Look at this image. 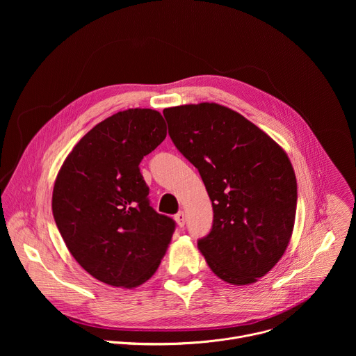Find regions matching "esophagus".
Instances as JSON below:
<instances>
[{
    "instance_id": "esophagus-1",
    "label": "esophagus",
    "mask_w": 356,
    "mask_h": 356,
    "mask_svg": "<svg viewBox=\"0 0 356 356\" xmlns=\"http://www.w3.org/2000/svg\"><path fill=\"white\" fill-rule=\"evenodd\" d=\"M175 220H176L177 227L183 228V227H184V224H186V214H184L183 211H180V213H177V214L175 216Z\"/></svg>"
}]
</instances>
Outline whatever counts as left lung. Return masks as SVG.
<instances>
[{
	"label": "left lung",
	"mask_w": 356,
	"mask_h": 356,
	"mask_svg": "<svg viewBox=\"0 0 356 356\" xmlns=\"http://www.w3.org/2000/svg\"><path fill=\"white\" fill-rule=\"evenodd\" d=\"M169 135L200 172L213 201V228L198 249L221 280L258 282L290 242L297 181L283 147L236 111L216 104L163 110Z\"/></svg>",
	"instance_id": "left-lung-1"
}]
</instances>
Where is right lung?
Returning a JSON list of instances; mask_svg holds the SVG:
<instances>
[{
  "label": "right lung",
  "mask_w": 356,
  "mask_h": 356,
  "mask_svg": "<svg viewBox=\"0 0 356 356\" xmlns=\"http://www.w3.org/2000/svg\"><path fill=\"white\" fill-rule=\"evenodd\" d=\"M166 134L159 111H120L88 131L58 173L52 211L59 232L77 264L106 284H143L172 241L175 221L149 206L139 172Z\"/></svg>",
  "instance_id": "1"
}]
</instances>
